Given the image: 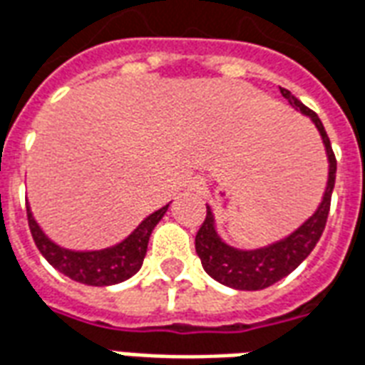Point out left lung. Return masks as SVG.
Wrapping results in <instances>:
<instances>
[{"mask_svg": "<svg viewBox=\"0 0 365 365\" xmlns=\"http://www.w3.org/2000/svg\"><path fill=\"white\" fill-rule=\"evenodd\" d=\"M280 94L290 102L294 110L307 115L319 131L321 141L325 145L327 160H329L327 187L319 207L315 209L312 217L299 224L296 230L290 232L282 240L261 245V247H253V250H240V247L226 244L217 230L215 212L207 205V218L195 236V251L203 263L205 272L217 282L234 290H263L267 286H272L274 282L288 277L294 269H298L299 263L312 253L315 244L319 242L321 234L325 230L327 217H329L334 175H336V158H334L331 141L327 137L319 115L304 106L290 91L280 88Z\"/></svg>", "mask_w": 365, "mask_h": 365, "instance_id": "obj_1", "label": "left lung"}]
</instances>
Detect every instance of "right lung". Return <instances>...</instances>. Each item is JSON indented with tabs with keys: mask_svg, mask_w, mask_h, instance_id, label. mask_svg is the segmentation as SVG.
Listing matches in <instances>:
<instances>
[{
	"mask_svg": "<svg viewBox=\"0 0 365 365\" xmlns=\"http://www.w3.org/2000/svg\"><path fill=\"white\" fill-rule=\"evenodd\" d=\"M168 207L170 203L150 212L147 218H143L141 224L118 244L102 247V250L85 251L69 250V247L56 244L36 222L31 205H26V215H29V226H31L34 244L53 269H58L61 274H66L81 284L112 286L120 284L139 272L143 259L147 255L150 234L156 224L160 222L162 217L166 215Z\"/></svg>",
	"mask_w": 365,
	"mask_h": 365,
	"instance_id": "add662e5",
	"label": "right lung"
}]
</instances>
